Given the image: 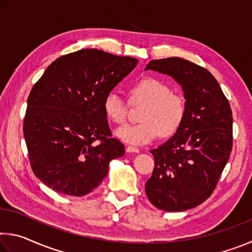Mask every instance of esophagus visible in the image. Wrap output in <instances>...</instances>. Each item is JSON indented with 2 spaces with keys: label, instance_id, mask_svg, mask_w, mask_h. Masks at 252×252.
Instances as JSON below:
<instances>
[{
  "label": "esophagus",
  "instance_id": "esophagus-1",
  "mask_svg": "<svg viewBox=\"0 0 252 252\" xmlns=\"http://www.w3.org/2000/svg\"><path fill=\"white\" fill-rule=\"evenodd\" d=\"M126 150L127 153H132V152H133V153H139V149L135 148V147H132V146H127Z\"/></svg>",
  "mask_w": 252,
  "mask_h": 252
}]
</instances>
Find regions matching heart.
<instances>
[{
  "label": "heart",
  "instance_id": "1",
  "mask_svg": "<svg viewBox=\"0 0 252 252\" xmlns=\"http://www.w3.org/2000/svg\"><path fill=\"white\" fill-rule=\"evenodd\" d=\"M131 104H144L140 116V125L125 126L116 130L121 141L143 146L150 143L158 135L168 138L181 126L186 116V103L181 95L172 93L167 83L147 76L130 88ZM103 109L111 121L122 125L126 120L127 105L116 92L106 94Z\"/></svg>",
  "mask_w": 252,
  "mask_h": 252
}]
</instances>
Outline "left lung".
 Here are the masks:
<instances>
[{
    "label": "left lung",
    "instance_id": "8db88e82",
    "mask_svg": "<svg viewBox=\"0 0 252 252\" xmlns=\"http://www.w3.org/2000/svg\"><path fill=\"white\" fill-rule=\"evenodd\" d=\"M146 70L181 85L186 116L179 130L151 153L155 169L146 183L153 206L185 211L210 197L232 150V112L210 72L181 58L152 60Z\"/></svg>",
    "mask_w": 252,
    "mask_h": 252
}]
</instances>
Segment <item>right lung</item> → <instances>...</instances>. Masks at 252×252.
<instances>
[{
  "label": "right lung",
  "mask_w": 252,
  "mask_h": 252,
  "mask_svg": "<svg viewBox=\"0 0 252 252\" xmlns=\"http://www.w3.org/2000/svg\"><path fill=\"white\" fill-rule=\"evenodd\" d=\"M138 60L85 49L55 60L34 84L23 123L31 168L59 193L82 197L100 186L125 146L111 138L103 101Z\"/></svg>",
  "instance_id": "right-lung-1"
}]
</instances>
